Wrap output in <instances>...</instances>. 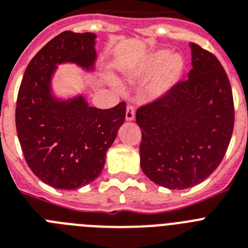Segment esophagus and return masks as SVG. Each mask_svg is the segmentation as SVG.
Returning a JSON list of instances; mask_svg holds the SVG:
<instances>
[{
    "instance_id": "1",
    "label": "esophagus",
    "mask_w": 248,
    "mask_h": 248,
    "mask_svg": "<svg viewBox=\"0 0 248 248\" xmlns=\"http://www.w3.org/2000/svg\"><path fill=\"white\" fill-rule=\"evenodd\" d=\"M134 116H136V110H134V108H133L132 105H128L125 112L126 122H133V120H134Z\"/></svg>"
}]
</instances>
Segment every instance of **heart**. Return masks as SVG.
<instances>
[{
  "instance_id": "1",
  "label": "heart",
  "mask_w": 248,
  "mask_h": 248,
  "mask_svg": "<svg viewBox=\"0 0 248 248\" xmlns=\"http://www.w3.org/2000/svg\"><path fill=\"white\" fill-rule=\"evenodd\" d=\"M185 72V59L179 53L157 50L137 63L128 77L132 81L153 77L148 92L153 99L165 97L183 78ZM116 90H122L115 85Z\"/></svg>"
}]
</instances>
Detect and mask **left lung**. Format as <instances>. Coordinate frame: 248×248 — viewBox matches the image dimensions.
<instances>
[{"label": "left lung", "instance_id": "obj_1", "mask_svg": "<svg viewBox=\"0 0 248 248\" xmlns=\"http://www.w3.org/2000/svg\"><path fill=\"white\" fill-rule=\"evenodd\" d=\"M187 79L137 110L142 130L140 167L153 183L171 190L193 187L222 162L234 125L230 79L218 59L190 43Z\"/></svg>", "mask_w": 248, "mask_h": 248}]
</instances>
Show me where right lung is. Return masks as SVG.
I'll list each match as a JSON object with an SVG mask.
<instances>
[{
    "label": "right lung",
    "mask_w": 248,
    "mask_h": 248,
    "mask_svg": "<svg viewBox=\"0 0 248 248\" xmlns=\"http://www.w3.org/2000/svg\"><path fill=\"white\" fill-rule=\"evenodd\" d=\"M96 34L63 31L30 61L16 102V130L30 170L54 189L75 190L101 173L108 149L125 119V102L90 106L82 93L61 99L52 79L59 64L95 71Z\"/></svg>",
    "instance_id": "right-lung-1"
}]
</instances>
